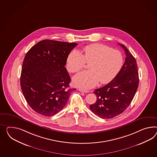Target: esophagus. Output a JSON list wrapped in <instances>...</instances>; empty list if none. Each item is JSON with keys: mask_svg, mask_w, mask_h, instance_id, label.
<instances>
[{"mask_svg": "<svg viewBox=\"0 0 157 157\" xmlns=\"http://www.w3.org/2000/svg\"><path fill=\"white\" fill-rule=\"evenodd\" d=\"M78 90L80 92L82 93H88V90H85V89H78Z\"/></svg>", "mask_w": 157, "mask_h": 157, "instance_id": "34e87169", "label": "esophagus"}]
</instances>
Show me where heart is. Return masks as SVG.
<instances>
[{
  "instance_id": "1",
  "label": "heart",
  "mask_w": 157,
  "mask_h": 157,
  "mask_svg": "<svg viewBox=\"0 0 157 157\" xmlns=\"http://www.w3.org/2000/svg\"><path fill=\"white\" fill-rule=\"evenodd\" d=\"M89 71L77 74L73 82L84 89L92 88L98 82L108 83L115 77L123 64L121 53L106 45L94 43L85 46L82 54L72 51L67 59V68L70 72H80L85 64Z\"/></svg>"
}]
</instances>
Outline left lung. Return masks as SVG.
<instances>
[{
	"instance_id": "obj_1",
	"label": "left lung",
	"mask_w": 157,
	"mask_h": 157,
	"mask_svg": "<svg viewBox=\"0 0 157 157\" xmlns=\"http://www.w3.org/2000/svg\"><path fill=\"white\" fill-rule=\"evenodd\" d=\"M126 54L124 64L116 76L108 84L96 89V102L89 108L102 118H111L124 112L137 92L139 76L137 62L124 45L119 44Z\"/></svg>"
}]
</instances>
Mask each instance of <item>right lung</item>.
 Returning a JSON list of instances; mask_svg holds the SVG:
<instances>
[{
	"label": "right lung",
	"instance_id": "right-lung-1",
	"mask_svg": "<svg viewBox=\"0 0 157 157\" xmlns=\"http://www.w3.org/2000/svg\"><path fill=\"white\" fill-rule=\"evenodd\" d=\"M77 44L44 40L33 46L24 57L20 86L30 107L44 116L64 108L72 90L65 68L67 59Z\"/></svg>",
	"mask_w": 157,
	"mask_h": 157
}]
</instances>
